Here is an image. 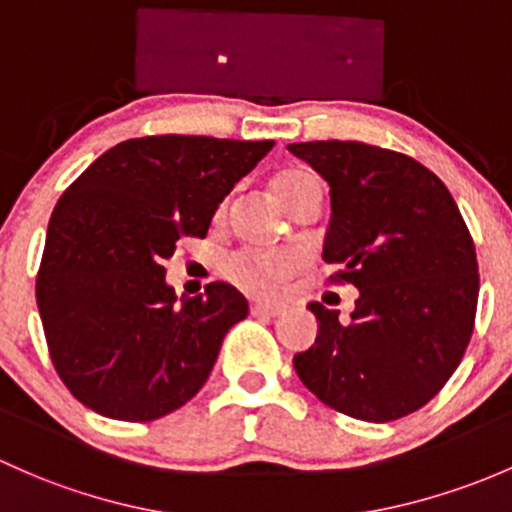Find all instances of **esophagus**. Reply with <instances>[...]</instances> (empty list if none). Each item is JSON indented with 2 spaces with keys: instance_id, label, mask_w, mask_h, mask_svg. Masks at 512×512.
Wrapping results in <instances>:
<instances>
[{
  "instance_id": "esophagus-1",
  "label": "esophagus",
  "mask_w": 512,
  "mask_h": 512,
  "mask_svg": "<svg viewBox=\"0 0 512 512\" xmlns=\"http://www.w3.org/2000/svg\"><path fill=\"white\" fill-rule=\"evenodd\" d=\"M250 314L252 316H279L284 314V306L282 304H252L250 306Z\"/></svg>"
}]
</instances>
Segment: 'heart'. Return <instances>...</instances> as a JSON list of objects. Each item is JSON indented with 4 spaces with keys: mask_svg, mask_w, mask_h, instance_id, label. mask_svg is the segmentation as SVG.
Masks as SVG:
<instances>
[{
    "mask_svg": "<svg viewBox=\"0 0 512 512\" xmlns=\"http://www.w3.org/2000/svg\"><path fill=\"white\" fill-rule=\"evenodd\" d=\"M311 179L314 176L309 171H282V174L274 176L272 188L279 201L287 206L289 198L299 191V186ZM292 270V257L282 255V252H238L228 260V277L250 294H272L279 287V282H284L292 274Z\"/></svg>",
    "mask_w": 512,
    "mask_h": 512,
    "instance_id": "b5f03b06",
    "label": "heart"
}]
</instances>
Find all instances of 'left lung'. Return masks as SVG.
<instances>
[{"label":"left lung","instance_id":"1","mask_svg":"<svg viewBox=\"0 0 512 512\" xmlns=\"http://www.w3.org/2000/svg\"><path fill=\"white\" fill-rule=\"evenodd\" d=\"M331 186L328 282L360 289L348 324L311 301L319 336L294 355L299 380L331 410L392 422L427 405L471 341L473 238L449 188L400 152L363 142L289 144Z\"/></svg>","mask_w":512,"mask_h":512}]
</instances>
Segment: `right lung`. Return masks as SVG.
<instances>
[{"label":"right lung","instance_id":"1","mask_svg":"<svg viewBox=\"0 0 512 512\" xmlns=\"http://www.w3.org/2000/svg\"><path fill=\"white\" fill-rule=\"evenodd\" d=\"M274 147L159 134L120 142L63 191L48 223L36 304L58 378L93 412L152 422L211 375L247 299L225 282L176 301L164 265L206 238L218 203Z\"/></svg>","mask_w":512,"mask_h":512}]
</instances>
